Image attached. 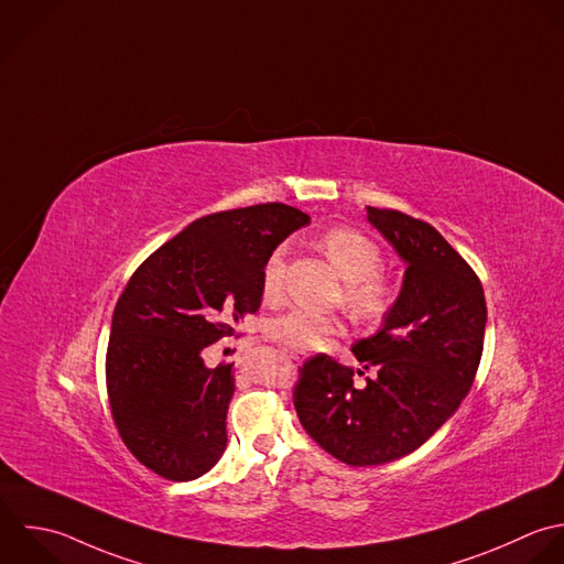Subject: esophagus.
Here are the masks:
<instances>
[{
  "label": "esophagus",
  "mask_w": 564,
  "mask_h": 564,
  "mask_svg": "<svg viewBox=\"0 0 564 564\" xmlns=\"http://www.w3.org/2000/svg\"><path fill=\"white\" fill-rule=\"evenodd\" d=\"M294 358H296V360H305V356H303V354H294Z\"/></svg>",
  "instance_id": "esophagus-1"
}]
</instances>
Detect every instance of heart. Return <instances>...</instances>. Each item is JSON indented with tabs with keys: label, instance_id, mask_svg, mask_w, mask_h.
Wrapping results in <instances>:
<instances>
[{
	"label": "heart",
	"instance_id": "b5f03b06",
	"mask_svg": "<svg viewBox=\"0 0 564 564\" xmlns=\"http://www.w3.org/2000/svg\"><path fill=\"white\" fill-rule=\"evenodd\" d=\"M318 246L345 279V305L349 307V312L360 321L382 318L395 301V288L387 276L380 274L384 263L380 246L365 232L349 226L327 230L318 239ZM283 248L272 250L263 263L261 292L268 301L279 299L283 292ZM340 332V318L318 314L305 307L288 310L270 318L265 325L268 338H272L285 349L301 354L325 347Z\"/></svg>",
	"mask_w": 564,
	"mask_h": 564
}]
</instances>
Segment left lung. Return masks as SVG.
<instances>
[{"label":"left lung","instance_id":"left-lung-1","mask_svg":"<svg viewBox=\"0 0 564 564\" xmlns=\"http://www.w3.org/2000/svg\"><path fill=\"white\" fill-rule=\"evenodd\" d=\"M367 219L406 263L382 327L351 347L376 378L356 389L354 369L321 354L294 387L303 429L347 466L402 459L455 415L475 382L488 321L479 276L431 224L373 206Z\"/></svg>","mask_w":564,"mask_h":564}]
</instances>
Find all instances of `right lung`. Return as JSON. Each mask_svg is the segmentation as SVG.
Masks as SVG:
<instances>
[{
	"label": "right lung",
	"mask_w": 564,
	"mask_h": 564,
	"mask_svg": "<svg viewBox=\"0 0 564 564\" xmlns=\"http://www.w3.org/2000/svg\"><path fill=\"white\" fill-rule=\"evenodd\" d=\"M310 224L272 202L195 219L149 254L124 285L105 358L107 395L129 453L169 481H193L226 451L232 365L206 367L261 305L270 252Z\"/></svg>",
	"instance_id": "1"
}]
</instances>
